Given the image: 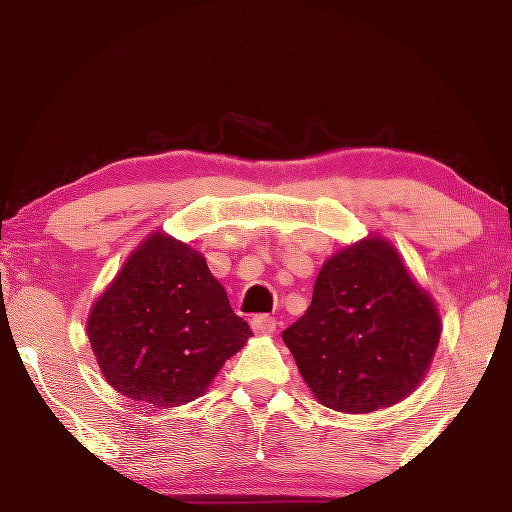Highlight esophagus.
<instances>
[{"mask_svg": "<svg viewBox=\"0 0 512 512\" xmlns=\"http://www.w3.org/2000/svg\"><path fill=\"white\" fill-rule=\"evenodd\" d=\"M277 327V320L270 315H254L251 317V329L256 331V334H272Z\"/></svg>", "mask_w": 512, "mask_h": 512, "instance_id": "1", "label": "esophagus"}]
</instances>
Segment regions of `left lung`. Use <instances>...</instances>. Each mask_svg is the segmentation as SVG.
Segmentation results:
<instances>
[{
  "label": "left lung",
  "mask_w": 512,
  "mask_h": 512,
  "mask_svg": "<svg viewBox=\"0 0 512 512\" xmlns=\"http://www.w3.org/2000/svg\"><path fill=\"white\" fill-rule=\"evenodd\" d=\"M324 407L369 414L418 386L440 341V317L388 242H357L317 275L313 303L282 331Z\"/></svg>",
  "instance_id": "obj_1"
}]
</instances>
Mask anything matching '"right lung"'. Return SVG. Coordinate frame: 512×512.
<instances>
[{"mask_svg":"<svg viewBox=\"0 0 512 512\" xmlns=\"http://www.w3.org/2000/svg\"><path fill=\"white\" fill-rule=\"evenodd\" d=\"M249 336L207 261L167 235L129 256L89 315L91 348L110 386L164 409L202 395Z\"/></svg>","mask_w":512,"mask_h":512,"instance_id":"1","label":"right lung"}]
</instances>
